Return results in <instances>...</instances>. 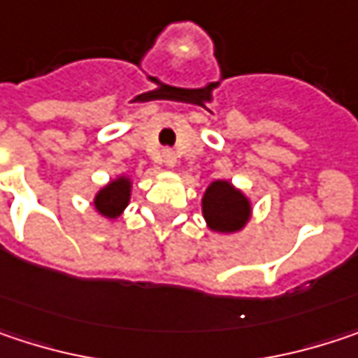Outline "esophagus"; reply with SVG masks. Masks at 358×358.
I'll use <instances>...</instances> for the list:
<instances>
[{"instance_id": "34e87169", "label": "esophagus", "mask_w": 358, "mask_h": 358, "mask_svg": "<svg viewBox=\"0 0 358 358\" xmlns=\"http://www.w3.org/2000/svg\"><path fill=\"white\" fill-rule=\"evenodd\" d=\"M162 162H164V166L174 168V166H176V153H174L172 149H166L164 155H162Z\"/></svg>"}]
</instances>
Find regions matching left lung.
<instances>
[{"mask_svg": "<svg viewBox=\"0 0 358 358\" xmlns=\"http://www.w3.org/2000/svg\"><path fill=\"white\" fill-rule=\"evenodd\" d=\"M203 215L213 231L231 234L244 227L250 217V203L229 182L217 180L205 192Z\"/></svg>", "mask_w": 358, "mask_h": 358, "instance_id": "left-lung-1", "label": "left lung"}]
</instances>
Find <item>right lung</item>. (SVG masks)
<instances>
[{"instance_id":"add662e5","label":"right lung","mask_w":358,"mask_h":358,"mask_svg":"<svg viewBox=\"0 0 358 358\" xmlns=\"http://www.w3.org/2000/svg\"><path fill=\"white\" fill-rule=\"evenodd\" d=\"M131 196V182L127 178H118L102 188L96 196V209L104 217H116L129 205Z\"/></svg>"}]
</instances>
